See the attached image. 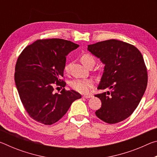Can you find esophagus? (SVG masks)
Here are the masks:
<instances>
[{
  "label": "esophagus",
  "instance_id": "obj_1",
  "mask_svg": "<svg viewBox=\"0 0 157 157\" xmlns=\"http://www.w3.org/2000/svg\"><path fill=\"white\" fill-rule=\"evenodd\" d=\"M93 96V95H91V94H89V95H83V98H91Z\"/></svg>",
  "mask_w": 157,
  "mask_h": 157
}]
</instances>
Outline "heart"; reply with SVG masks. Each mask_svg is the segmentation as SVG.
<instances>
[{"mask_svg":"<svg viewBox=\"0 0 157 157\" xmlns=\"http://www.w3.org/2000/svg\"><path fill=\"white\" fill-rule=\"evenodd\" d=\"M80 60L82 64L84 66L91 61H94L93 57L89 54H84L82 55ZM68 70L69 64L66 63L64 66V71L67 72ZM70 86H71V88L76 91L81 93V94H86L94 86V81L91 79H75L71 82Z\"/></svg>","mask_w":157,"mask_h":157,"instance_id":"1","label":"heart"}]
</instances>
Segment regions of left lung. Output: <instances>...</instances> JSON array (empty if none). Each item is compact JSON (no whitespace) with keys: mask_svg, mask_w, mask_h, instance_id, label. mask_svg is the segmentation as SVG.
Listing matches in <instances>:
<instances>
[{"mask_svg":"<svg viewBox=\"0 0 157 157\" xmlns=\"http://www.w3.org/2000/svg\"><path fill=\"white\" fill-rule=\"evenodd\" d=\"M88 50L105 64L98 89H111L95 95L102 102L95 115L109 124L125 120L138 107L147 87L142 54L133 45L116 39L89 45Z\"/></svg>","mask_w":157,"mask_h":157,"instance_id":"left-lung-1","label":"left lung"}]
</instances>
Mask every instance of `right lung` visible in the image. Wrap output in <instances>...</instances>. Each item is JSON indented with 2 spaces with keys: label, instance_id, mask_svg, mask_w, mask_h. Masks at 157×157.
Returning a JSON list of instances; mask_svg holds the SVG:
<instances>
[{
  "label": "right lung",
  "instance_id": "right-lung-1",
  "mask_svg": "<svg viewBox=\"0 0 157 157\" xmlns=\"http://www.w3.org/2000/svg\"><path fill=\"white\" fill-rule=\"evenodd\" d=\"M79 45L62 39H39L29 45L18 57L14 80L21 102L32 118L50 125L62 118L71 104L81 98L74 90L60 94L54 87H64L62 79L66 56Z\"/></svg>",
  "mask_w": 157,
  "mask_h": 157
}]
</instances>
